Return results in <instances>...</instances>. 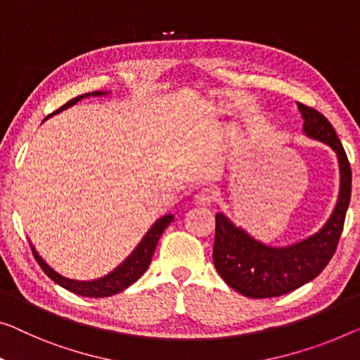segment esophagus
<instances>
[{
	"label": "esophagus",
	"instance_id": "esophagus-1",
	"mask_svg": "<svg viewBox=\"0 0 360 360\" xmlns=\"http://www.w3.org/2000/svg\"><path fill=\"white\" fill-rule=\"evenodd\" d=\"M214 191L212 187H202V189H198L194 195V203L197 205H202V207H208L212 205L214 202Z\"/></svg>",
	"mask_w": 360,
	"mask_h": 360
}]
</instances>
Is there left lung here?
<instances>
[{"mask_svg": "<svg viewBox=\"0 0 360 360\" xmlns=\"http://www.w3.org/2000/svg\"><path fill=\"white\" fill-rule=\"evenodd\" d=\"M307 137L333 148L340 163V195L333 213L319 233L296 244L273 248L217 213L213 264L224 283L245 297L265 299L288 294L317 278L333 257L351 200V165L330 121L317 110L297 103Z\"/></svg>", "mask_w": 360, "mask_h": 360, "instance_id": "left-lung-1", "label": "left lung"}]
</instances>
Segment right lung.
Masks as SVG:
<instances>
[{
    "mask_svg": "<svg viewBox=\"0 0 360 360\" xmlns=\"http://www.w3.org/2000/svg\"><path fill=\"white\" fill-rule=\"evenodd\" d=\"M101 95H106V92H92V94H84L80 96H76V98L68 101L66 105H63L60 110L51 112L50 116L56 115V112H61L63 110L69 108V106L76 105L77 101L85 98V96H101ZM173 219H174L173 214H165V217L158 218L157 221L153 223V226L148 229L147 234L143 236L137 248L132 250V254L129 255L121 265H117L115 270L108 273V275L101 276V278H98V280H92V281L71 280V278L60 275V273L53 270V268L41 259V257L39 255V252L35 250L34 245L30 244V248H32V254H34L35 260L39 262L41 270L45 271L53 281L60 284V286H63L64 289H68V291L79 294V296H84V297H108V296H112V294L124 291L126 288H129L131 284L136 283L139 278L146 273V270L150 265V262H152L153 252L158 244L160 236H162V233L166 228H168V224L173 221Z\"/></svg>",
    "mask_w": 360,
    "mask_h": 360,
    "instance_id": "1",
    "label": "right lung"
}]
</instances>
